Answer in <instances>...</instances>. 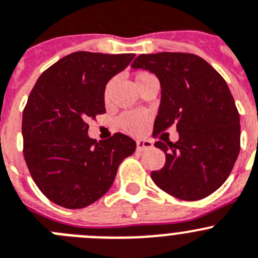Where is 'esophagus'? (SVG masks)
<instances>
[{"instance_id":"obj_1","label":"esophagus","mask_w":258,"mask_h":258,"mask_svg":"<svg viewBox=\"0 0 258 258\" xmlns=\"http://www.w3.org/2000/svg\"><path fill=\"white\" fill-rule=\"evenodd\" d=\"M153 147V143L151 141H147V139H138L137 141V150L138 151H146L150 150V148Z\"/></svg>"}]
</instances>
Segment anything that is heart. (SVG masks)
<instances>
[{
  "instance_id": "1",
  "label": "heart",
  "mask_w": 258,
  "mask_h": 258,
  "mask_svg": "<svg viewBox=\"0 0 258 258\" xmlns=\"http://www.w3.org/2000/svg\"><path fill=\"white\" fill-rule=\"evenodd\" d=\"M148 75L151 74H148V73H145V72L138 73L136 77V80H139L141 78L148 77ZM111 86H112V82L107 83V86H106L105 88V98H107L108 97ZM146 122H147V117H146V115H143L142 112H127V113H124V115L120 117V125L124 127L125 131L133 134L142 133V131H143L146 126Z\"/></svg>"
}]
</instances>
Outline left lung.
<instances>
[{
	"instance_id": "1",
	"label": "left lung",
	"mask_w": 258,
	"mask_h": 258,
	"mask_svg": "<svg viewBox=\"0 0 258 258\" xmlns=\"http://www.w3.org/2000/svg\"><path fill=\"white\" fill-rule=\"evenodd\" d=\"M133 69L160 80L161 102L153 134L175 125L178 142H156L166 162L151 178L158 188L184 201L214 193L228 179L240 150V124L225 80L200 56L181 52L141 55Z\"/></svg>"
}]
</instances>
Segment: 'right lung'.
Returning <instances> with one entry per match:
<instances>
[{"mask_svg": "<svg viewBox=\"0 0 258 258\" xmlns=\"http://www.w3.org/2000/svg\"><path fill=\"white\" fill-rule=\"evenodd\" d=\"M134 56L74 52L48 68L30 92L21 125L24 158L38 188L58 206L83 209L100 200L136 151L121 133L89 138L87 124L106 112V84Z\"/></svg>", "mask_w": 258, "mask_h": 258, "instance_id": "obj_1", "label": "right lung"}]
</instances>
